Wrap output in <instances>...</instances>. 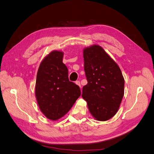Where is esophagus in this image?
<instances>
[{
	"mask_svg": "<svg viewBox=\"0 0 154 154\" xmlns=\"http://www.w3.org/2000/svg\"><path fill=\"white\" fill-rule=\"evenodd\" d=\"M76 84L78 85L80 87H81V84H80V81H76Z\"/></svg>",
	"mask_w": 154,
	"mask_h": 154,
	"instance_id": "esophagus-1",
	"label": "esophagus"
}]
</instances>
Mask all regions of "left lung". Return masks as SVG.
<instances>
[{
    "instance_id": "1",
    "label": "left lung",
    "mask_w": 154,
    "mask_h": 154,
    "mask_svg": "<svg viewBox=\"0 0 154 154\" xmlns=\"http://www.w3.org/2000/svg\"><path fill=\"white\" fill-rule=\"evenodd\" d=\"M83 60L87 84L82 96L96 120H109L118 112L124 95L122 72L100 45L84 49Z\"/></svg>"
}]
</instances>
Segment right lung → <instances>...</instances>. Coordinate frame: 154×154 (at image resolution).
<instances>
[{
  "instance_id": "add662e5",
  "label": "right lung",
  "mask_w": 154,
  "mask_h": 154,
  "mask_svg": "<svg viewBox=\"0 0 154 154\" xmlns=\"http://www.w3.org/2000/svg\"><path fill=\"white\" fill-rule=\"evenodd\" d=\"M63 53L53 51L41 62L36 75L35 96L45 117L57 120L66 114L81 94L78 85L70 82Z\"/></svg>"
}]
</instances>
